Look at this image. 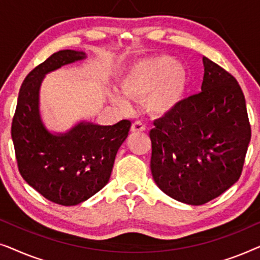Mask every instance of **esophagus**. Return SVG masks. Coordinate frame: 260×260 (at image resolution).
Instances as JSON below:
<instances>
[{
  "label": "esophagus",
  "mask_w": 260,
  "mask_h": 260,
  "mask_svg": "<svg viewBox=\"0 0 260 260\" xmlns=\"http://www.w3.org/2000/svg\"><path fill=\"white\" fill-rule=\"evenodd\" d=\"M145 129H147V126H145L142 122H140V120H137V122H135L133 125H131V131H133V133H142V131H144Z\"/></svg>",
  "instance_id": "1"
}]
</instances>
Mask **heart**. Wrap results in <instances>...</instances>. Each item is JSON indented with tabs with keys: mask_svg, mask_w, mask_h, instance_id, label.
<instances>
[{
	"mask_svg": "<svg viewBox=\"0 0 260 260\" xmlns=\"http://www.w3.org/2000/svg\"><path fill=\"white\" fill-rule=\"evenodd\" d=\"M119 86L130 99L145 98V108L152 115H167L182 101L187 88V72L182 63L170 56L158 55L134 62L122 73ZM119 92L111 98L119 108L130 105Z\"/></svg>",
	"mask_w": 260,
	"mask_h": 260,
	"instance_id": "b5f03b06",
	"label": "heart"
}]
</instances>
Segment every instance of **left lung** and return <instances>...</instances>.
<instances>
[{"label": "left lung", "mask_w": 260, "mask_h": 260, "mask_svg": "<svg viewBox=\"0 0 260 260\" xmlns=\"http://www.w3.org/2000/svg\"><path fill=\"white\" fill-rule=\"evenodd\" d=\"M201 92L154 122L150 168L163 193L187 205L218 198L239 180L251 140L246 103L232 74L212 60Z\"/></svg>", "instance_id": "left-lung-1"}]
</instances>
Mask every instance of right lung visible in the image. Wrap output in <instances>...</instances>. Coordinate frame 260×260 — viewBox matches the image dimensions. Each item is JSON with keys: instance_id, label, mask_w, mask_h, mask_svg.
<instances>
[{"instance_id": "1", "label": "right lung", "mask_w": 260, "mask_h": 260, "mask_svg": "<svg viewBox=\"0 0 260 260\" xmlns=\"http://www.w3.org/2000/svg\"><path fill=\"white\" fill-rule=\"evenodd\" d=\"M86 54L63 49L24 78L12 123L17 167L24 181L49 201L76 206L109 182L117 151L126 140L131 122L115 125L79 122L66 133H51L42 122L40 87L46 74L80 61Z\"/></svg>"}]
</instances>
